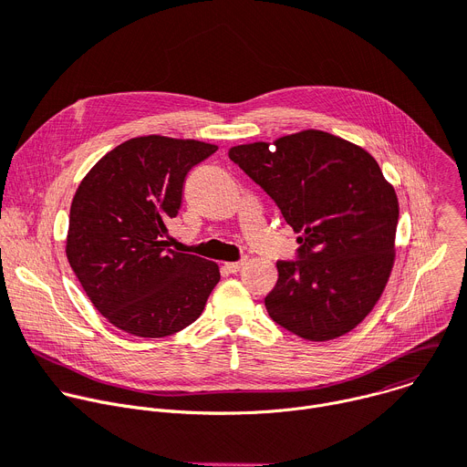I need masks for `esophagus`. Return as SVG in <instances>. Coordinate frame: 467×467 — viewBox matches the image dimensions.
I'll list each match as a JSON object with an SVG mask.
<instances>
[{
    "label": "esophagus",
    "mask_w": 467,
    "mask_h": 467,
    "mask_svg": "<svg viewBox=\"0 0 467 467\" xmlns=\"http://www.w3.org/2000/svg\"><path fill=\"white\" fill-rule=\"evenodd\" d=\"M242 266H244V261H238V263H225V265H223V270L229 272V274H238V272L242 270Z\"/></svg>",
    "instance_id": "34e87169"
}]
</instances>
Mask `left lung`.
<instances>
[{
	"mask_svg": "<svg viewBox=\"0 0 467 467\" xmlns=\"http://www.w3.org/2000/svg\"><path fill=\"white\" fill-rule=\"evenodd\" d=\"M229 158L300 233L298 261H277V283L265 298L272 320L307 341L352 331L395 263L399 201L378 161L322 130L236 145Z\"/></svg>",
	"mask_w": 467,
	"mask_h": 467,
	"instance_id": "left-lung-1",
	"label": "left lung"
}]
</instances>
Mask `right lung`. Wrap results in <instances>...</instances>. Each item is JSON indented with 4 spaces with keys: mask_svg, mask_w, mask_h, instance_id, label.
Segmentation results:
<instances>
[{
    "mask_svg": "<svg viewBox=\"0 0 467 467\" xmlns=\"http://www.w3.org/2000/svg\"><path fill=\"white\" fill-rule=\"evenodd\" d=\"M216 145L143 136L102 156L70 204L67 259L91 304L115 327L145 338L199 318L220 281L216 263L169 249L190 169Z\"/></svg>",
    "mask_w": 467,
    "mask_h": 467,
    "instance_id": "1",
    "label": "right lung"
}]
</instances>
